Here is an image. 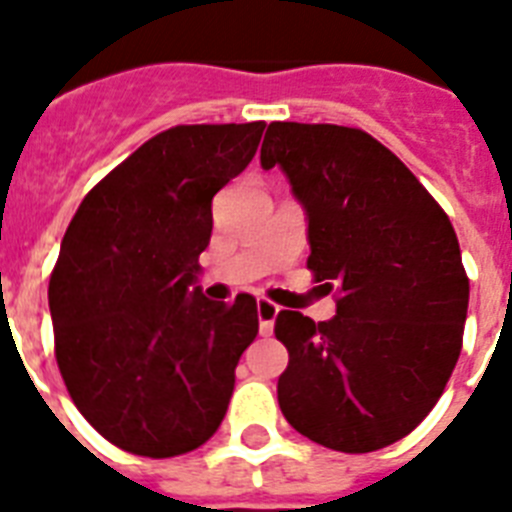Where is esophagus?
Here are the masks:
<instances>
[{
    "instance_id": "esophagus-1",
    "label": "esophagus",
    "mask_w": 512,
    "mask_h": 512,
    "mask_svg": "<svg viewBox=\"0 0 512 512\" xmlns=\"http://www.w3.org/2000/svg\"><path fill=\"white\" fill-rule=\"evenodd\" d=\"M278 317V304L268 302V299H257V320H260V333L270 336L273 333V322Z\"/></svg>"
}]
</instances>
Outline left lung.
<instances>
[{
    "label": "left lung",
    "instance_id": "left-lung-1",
    "mask_svg": "<svg viewBox=\"0 0 512 512\" xmlns=\"http://www.w3.org/2000/svg\"><path fill=\"white\" fill-rule=\"evenodd\" d=\"M260 163L286 174L307 216V268L341 294L325 322L278 312V406L330 450L393 445L440 401L461 354L468 278L453 223L362 130L273 122Z\"/></svg>",
    "mask_w": 512,
    "mask_h": 512
}]
</instances>
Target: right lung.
<instances>
[{
	"instance_id": "right-lung-1",
	"label": "right lung",
	"mask_w": 512,
	"mask_h": 512,
	"mask_svg": "<svg viewBox=\"0 0 512 512\" xmlns=\"http://www.w3.org/2000/svg\"><path fill=\"white\" fill-rule=\"evenodd\" d=\"M263 130L179 124L150 137L67 226L49 281L59 372L90 427L127 453H190L229 409L257 302L203 296L197 257L213 195L247 169Z\"/></svg>"
}]
</instances>
